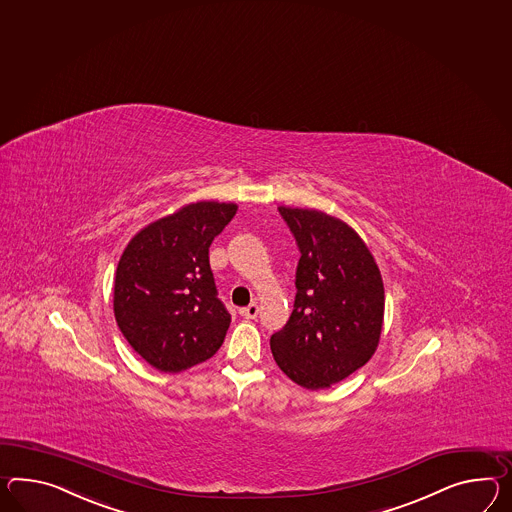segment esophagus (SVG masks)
<instances>
[{"instance_id": "obj_1", "label": "esophagus", "mask_w": 512, "mask_h": 512, "mask_svg": "<svg viewBox=\"0 0 512 512\" xmlns=\"http://www.w3.org/2000/svg\"><path fill=\"white\" fill-rule=\"evenodd\" d=\"M240 314H242L244 318H250V320H255V318L259 316V305H257V303H250L248 307L240 309Z\"/></svg>"}]
</instances>
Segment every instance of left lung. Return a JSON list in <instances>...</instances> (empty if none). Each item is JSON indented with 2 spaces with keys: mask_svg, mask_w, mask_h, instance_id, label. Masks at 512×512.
<instances>
[{
  "mask_svg": "<svg viewBox=\"0 0 512 512\" xmlns=\"http://www.w3.org/2000/svg\"><path fill=\"white\" fill-rule=\"evenodd\" d=\"M277 211L296 238L300 261L294 309L270 348L300 387H331L374 355L385 312L383 279L348 224L311 209Z\"/></svg>",
  "mask_w": 512,
  "mask_h": 512,
  "instance_id": "8db88e82",
  "label": "left lung"
}]
</instances>
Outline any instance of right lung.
<instances>
[{"instance_id":"1","label":"right lung","mask_w":512,"mask_h":512,"mask_svg":"<svg viewBox=\"0 0 512 512\" xmlns=\"http://www.w3.org/2000/svg\"><path fill=\"white\" fill-rule=\"evenodd\" d=\"M235 214V203H192L144 227L120 257L116 324L153 368L175 374L222 346L231 314L218 298L209 248Z\"/></svg>"}]
</instances>
